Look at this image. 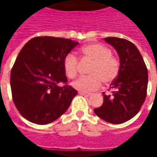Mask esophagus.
<instances>
[{
	"label": "esophagus",
	"instance_id": "1",
	"mask_svg": "<svg viewBox=\"0 0 157 157\" xmlns=\"http://www.w3.org/2000/svg\"><path fill=\"white\" fill-rule=\"evenodd\" d=\"M79 94L82 96H84V97H89V96L91 95L90 93H86V92H79Z\"/></svg>",
	"mask_w": 157,
	"mask_h": 157
}]
</instances>
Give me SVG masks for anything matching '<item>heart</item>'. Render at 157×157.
<instances>
[{
    "label": "heart",
    "mask_w": 157,
    "mask_h": 157,
    "mask_svg": "<svg viewBox=\"0 0 157 157\" xmlns=\"http://www.w3.org/2000/svg\"><path fill=\"white\" fill-rule=\"evenodd\" d=\"M81 57L92 61L87 76H82L72 82V86L80 92L95 91L101 86L102 82L105 85L112 83L119 74L120 63L112 56V51L101 44H89L80 50ZM65 75L70 79L75 78L78 72V59L73 54H68L63 60Z\"/></svg>",
    "instance_id": "b5f03b06"
}]
</instances>
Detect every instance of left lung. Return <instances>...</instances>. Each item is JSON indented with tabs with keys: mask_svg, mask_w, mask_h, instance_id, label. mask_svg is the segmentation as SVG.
<instances>
[{
	"mask_svg": "<svg viewBox=\"0 0 157 157\" xmlns=\"http://www.w3.org/2000/svg\"><path fill=\"white\" fill-rule=\"evenodd\" d=\"M115 48L120 71L113 82L111 95L103 92V102L94 109L96 115L111 124H122L134 118L145 102L148 71L140 53L133 43L115 37L104 39Z\"/></svg>",
	"mask_w": 157,
	"mask_h": 157,
	"instance_id": "8db88e82",
	"label": "left lung"
}]
</instances>
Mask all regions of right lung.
Returning <instances> with one entry per match:
<instances>
[{
  "instance_id": "obj_1",
  "label": "right lung",
  "mask_w": 157,
  "mask_h": 157,
  "mask_svg": "<svg viewBox=\"0 0 157 157\" xmlns=\"http://www.w3.org/2000/svg\"><path fill=\"white\" fill-rule=\"evenodd\" d=\"M78 43L50 36L30 39L19 52L11 71L12 100L21 115L47 124L64 114L77 91L67 82L63 60Z\"/></svg>"
}]
</instances>
